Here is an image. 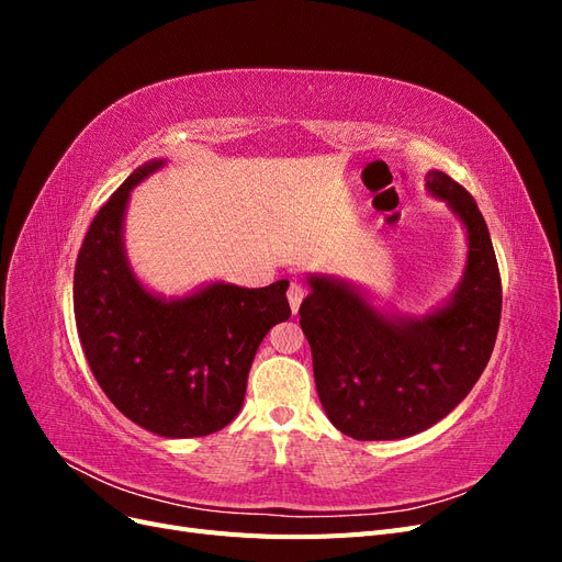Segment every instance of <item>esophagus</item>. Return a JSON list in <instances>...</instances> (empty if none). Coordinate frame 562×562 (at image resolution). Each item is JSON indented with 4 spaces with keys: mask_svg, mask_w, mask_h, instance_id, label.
<instances>
[{
    "mask_svg": "<svg viewBox=\"0 0 562 562\" xmlns=\"http://www.w3.org/2000/svg\"><path fill=\"white\" fill-rule=\"evenodd\" d=\"M302 300H304V288L300 283H291V288H288V302H291L293 314H297Z\"/></svg>",
    "mask_w": 562,
    "mask_h": 562,
    "instance_id": "obj_1",
    "label": "esophagus"
}]
</instances>
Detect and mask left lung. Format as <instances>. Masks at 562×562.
Masks as SVG:
<instances>
[{"label":"left lung","instance_id":"obj_1","mask_svg":"<svg viewBox=\"0 0 562 562\" xmlns=\"http://www.w3.org/2000/svg\"><path fill=\"white\" fill-rule=\"evenodd\" d=\"M467 229V269L452 300L427 316L382 314L353 285L310 277L300 304L323 411L356 440H394L434 427L467 398L495 349L502 279L473 196L443 171L427 173Z\"/></svg>","mask_w":562,"mask_h":562}]
</instances>
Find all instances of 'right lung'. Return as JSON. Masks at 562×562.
Masks as SVG:
<instances>
[{
	"mask_svg": "<svg viewBox=\"0 0 562 562\" xmlns=\"http://www.w3.org/2000/svg\"><path fill=\"white\" fill-rule=\"evenodd\" d=\"M147 161L103 203L75 265V318L93 378L138 427L166 438L215 434L239 415L265 335L291 316L281 279L265 288L211 283L166 300L128 267L124 213Z\"/></svg>",
	"mask_w": 562,
	"mask_h": 562,
	"instance_id": "right-lung-1",
	"label": "right lung"
}]
</instances>
